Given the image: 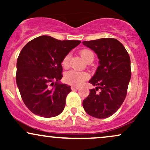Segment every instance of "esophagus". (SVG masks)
Masks as SVG:
<instances>
[{"label":"esophagus","instance_id":"1","mask_svg":"<svg viewBox=\"0 0 150 150\" xmlns=\"http://www.w3.org/2000/svg\"><path fill=\"white\" fill-rule=\"evenodd\" d=\"M78 88H79V87H76V86H71V89L73 91L76 90V89H77Z\"/></svg>","mask_w":150,"mask_h":150}]
</instances>
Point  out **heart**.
<instances>
[{"label":"heart","instance_id":"heart-1","mask_svg":"<svg viewBox=\"0 0 150 150\" xmlns=\"http://www.w3.org/2000/svg\"><path fill=\"white\" fill-rule=\"evenodd\" d=\"M80 54L82 59L86 62L93 61L94 59V53L89 49H82L80 51ZM70 55L67 54L64 56L61 61V65L63 68H68L70 64ZM89 78V74L86 72H78L75 70H69L66 72L64 75V80L66 83L71 85L79 86L82 85L85 80Z\"/></svg>","mask_w":150,"mask_h":150}]
</instances>
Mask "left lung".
I'll return each instance as SVG.
<instances>
[{
  "instance_id": "8db88e82",
  "label": "left lung",
  "mask_w": 150,
  "mask_h": 150,
  "mask_svg": "<svg viewBox=\"0 0 150 150\" xmlns=\"http://www.w3.org/2000/svg\"><path fill=\"white\" fill-rule=\"evenodd\" d=\"M82 43L97 53L99 59L97 71L89 81L97 87L90 89L82 102L83 108L89 116L108 118L118 111L126 97L131 77L130 56L123 44L113 38Z\"/></svg>"
}]
</instances>
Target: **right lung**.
Instances as JSON below:
<instances>
[{
    "label": "right lung",
    "mask_w": 150,
    "mask_h": 150,
    "mask_svg": "<svg viewBox=\"0 0 150 150\" xmlns=\"http://www.w3.org/2000/svg\"><path fill=\"white\" fill-rule=\"evenodd\" d=\"M80 41H61L49 36L32 39L24 46L17 61L16 82L27 108L45 118L58 116L64 109L70 86L60 84L61 61ZM56 81L54 87H49Z\"/></svg>",
    "instance_id": "1"
}]
</instances>
